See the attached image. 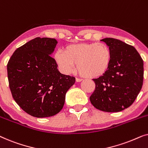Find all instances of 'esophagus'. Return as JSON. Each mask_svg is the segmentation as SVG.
Returning a JSON list of instances; mask_svg holds the SVG:
<instances>
[{
  "mask_svg": "<svg viewBox=\"0 0 148 148\" xmlns=\"http://www.w3.org/2000/svg\"><path fill=\"white\" fill-rule=\"evenodd\" d=\"M76 82H82V79H79V78H76Z\"/></svg>",
  "mask_w": 148,
  "mask_h": 148,
  "instance_id": "esophagus-1",
  "label": "esophagus"
}]
</instances>
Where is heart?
I'll use <instances>...</instances> for the list:
<instances>
[{"label": "heart", "mask_w": 148, "mask_h": 148, "mask_svg": "<svg viewBox=\"0 0 148 148\" xmlns=\"http://www.w3.org/2000/svg\"><path fill=\"white\" fill-rule=\"evenodd\" d=\"M54 60L64 74H71L75 69L87 78L102 76L108 69L112 53L108 45L103 43H82L66 46L63 52L57 50Z\"/></svg>", "instance_id": "1"}]
</instances>
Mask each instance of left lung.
Returning <instances> with one entry per match:
<instances>
[{
    "mask_svg": "<svg viewBox=\"0 0 148 148\" xmlns=\"http://www.w3.org/2000/svg\"><path fill=\"white\" fill-rule=\"evenodd\" d=\"M112 53L108 69L94 79L96 89L90 100L95 108L108 112H120L133 104L143 80V61L137 50L121 40H101Z\"/></svg>",
    "mask_w": 148,
    "mask_h": 148,
    "instance_id": "8db88e82",
    "label": "left lung"
}]
</instances>
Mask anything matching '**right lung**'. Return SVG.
Wrapping results in <instances>:
<instances>
[{"mask_svg": "<svg viewBox=\"0 0 148 148\" xmlns=\"http://www.w3.org/2000/svg\"><path fill=\"white\" fill-rule=\"evenodd\" d=\"M57 41L36 38L14 52L7 64L9 88L17 104L37 118L54 116L62 110L74 77L60 73L51 55Z\"/></svg>", "mask_w": 148, "mask_h": 148, "instance_id": "obj_1", "label": "right lung"}]
</instances>
